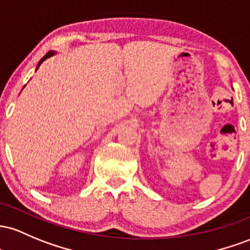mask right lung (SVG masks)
Instances as JSON below:
<instances>
[{"label": "right lung", "instance_id": "1", "mask_svg": "<svg viewBox=\"0 0 250 250\" xmlns=\"http://www.w3.org/2000/svg\"><path fill=\"white\" fill-rule=\"evenodd\" d=\"M54 54H55V52H53V50H50V52H48V53H47V54H46V55H44V57H43V58H42L40 61H39V63H38V67H36V69H38V68H39V67H40V64H41L42 62H43V61H44V60H46V59H48V58H50V57H53V55H54Z\"/></svg>", "mask_w": 250, "mask_h": 250}]
</instances>
